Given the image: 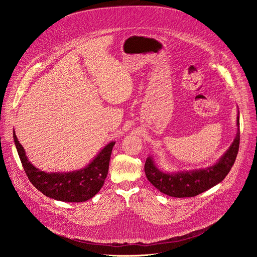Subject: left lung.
Masks as SVG:
<instances>
[{
  "instance_id": "obj_1",
  "label": "left lung",
  "mask_w": 257,
  "mask_h": 257,
  "mask_svg": "<svg viewBox=\"0 0 257 257\" xmlns=\"http://www.w3.org/2000/svg\"><path fill=\"white\" fill-rule=\"evenodd\" d=\"M239 127V115L237 117ZM240 130L230 149L212 167L191 172L168 174L160 171L152 158L145 162L144 171L148 180L161 192L173 197H193L222 182L232 169L239 151Z\"/></svg>"
}]
</instances>
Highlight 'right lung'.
Here are the masks:
<instances>
[{"label": "right lung", "instance_id": "1", "mask_svg": "<svg viewBox=\"0 0 257 257\" xmlns=\"http://www.w3.org/2000/svg\"><path fill=\"white\" fill-rule=\"evenodd\" d=\"M22 167L32 185L46 196L65 202H82L93 197L102 187L115 142L108 143L84 169L71 173H45L30 164L24 149L13 133Z\"/></svg>", "mask_w": 257, "mask_h": 257}]
</instances>
